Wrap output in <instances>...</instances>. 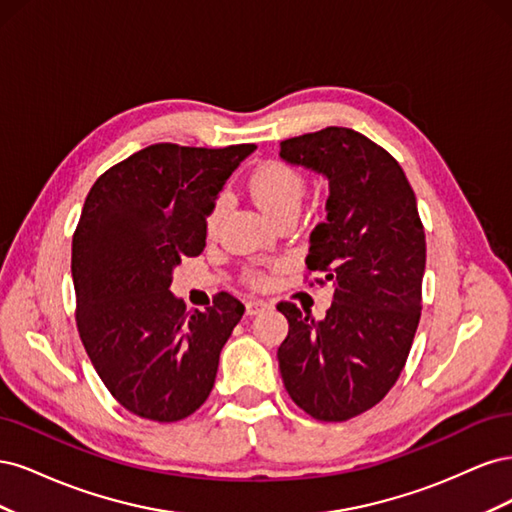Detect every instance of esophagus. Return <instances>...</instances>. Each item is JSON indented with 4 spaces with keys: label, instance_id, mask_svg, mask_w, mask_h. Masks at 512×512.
Returning <instances> with one entry per match:
<instances>
[{
    "label": "esophagus",
    "instance_id": "esophagus-1",
    "mask_svg": "<svg viewBox=\"0 0 512 512\" xmlns=\"http://www.w3.org/2000/svg\"><path fill=\"white\" fill-rule=\"evenodd\" d=\"M269 307V303L267 301H260V299H247L245 301V314L247 316H256V314H260L262 309H267Z\"/></svg>",
    "mask_w": 512,
    "mask_h": 512
}]
</instances>
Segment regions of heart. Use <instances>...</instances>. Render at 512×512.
Here are the masks:
<instances>
[{
  "mask_svg": "<svg viewBox=\"0 0 512 512\" xmlns=\"http://www.w3.org/2000/svg\"><path fill=\"white\" fill-rule=\"evenodd\" d=\"M247 190H250L252 198L262 211L271 215L273 220H280L284 215H297L307 192V179L301 170L294 168L292 164L282 160H269L265 164H260L254 173L247 177ZM224 207V196H218L211 203L205 218V228L209 235L218 230ZM245 280L254 286H265L267 275L260 269H250L245 273Z\"/></svg>",
  "mask_w": 512,
  "mask_h": 512,
  "instance_id": "heart-1",
  "label": "heart"
}]
</instances>
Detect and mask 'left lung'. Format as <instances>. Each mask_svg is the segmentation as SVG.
<instances>
[{"instance_id":"8db88e82","label":"left lung","mask_w":512,"mask_h":512,"mask_svg":"<svg viewBox=\"0 0 512 512\" xmlns=\"http://www.w3.org/2000/svg\"><path fill=\"white\" fill-rule=\"evenodd\" d=\"M280 156L329 179L327 222L305 265L333 286L322 320L280 301L288 337L277 350L288 395L324 423L374 408L404 369L421 320L425 228L416 196L389 151L350 128L286 138Z\"/></svg>"}]
</instances>
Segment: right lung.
<instances>
[{
    "instance_id": "obj_1",
    "label": "right lung",
    "mask_w": 512,
    "mask_h": 512,
    "mask_svg": "<svg viewBox=\"0 0 512 512\" xmlns=\"http://www.w3.org/2000/svg\"><path fill=\"white\" fill-rule=\"evenodd\" d=\"M256 145H149L102 173L72 237L76 329L119 404L158 423L205 404L245 307L218 292L188 312L170 292L183 256L205 250V218Z\"/></svg>"
}]
</instances>
